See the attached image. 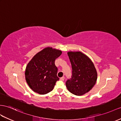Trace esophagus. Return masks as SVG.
Returning <instances> with one entry per match:
<instances>
[{"label":"esophagus","instance_id":"esophagus-1","mask_svg":"<svg viewBox=\"0 0 121 121\" xmlns=\"http://www.w3.org/2000/svg\"><path fill=\"white\" fill-rule=\"evenodd\" d=\"M64 79H65V78H64V76H63V77H61V78H60V80H61V81H64Z\"/></svg>","mask_w":121,"mask_h":121}]
</instances>
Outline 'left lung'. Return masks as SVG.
<instances>
[{"label":"left lung","mask_w":121,"mask_h":121,"mask_svg":"<svg viewBox=\"0 0 121 121\" xmlns=\"http://www.w3.org/2000/svg\"><path fill=\"white\" fill-rule=\"evenodd\" d=\"M72 68V75L66 83L67 88L76 95H85L92 89L98 78L93 62L86 54L80 51H69Z\"/></svg>","instance_id":"obj_1"}]
</instances>
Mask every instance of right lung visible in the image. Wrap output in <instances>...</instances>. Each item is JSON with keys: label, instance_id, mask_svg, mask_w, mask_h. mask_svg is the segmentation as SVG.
I'll return each instance as SVG.
<instances>
[{"label": "right lung", "instance_id": "obj_1", "mask_svg": "<svg viewBox=\"0 0 121 121\" xmlns=\"http://www.w3.org/2000/svg\"><path fill=\"white\" fill-rule=\"evenodd\" d=\"M62 53L60 50L46 47L35 54L25 70L26 83L34 92L45 95L51 91L59 80L55 60Z\"/></svg>", "mask_w": 121, "mask_h": 121}]
</instances>
